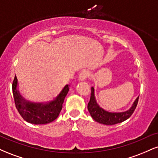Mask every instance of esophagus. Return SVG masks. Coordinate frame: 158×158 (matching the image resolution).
<instances>
[{"label":"esophagus","mask_w":158,"mask_h":158,"mask_svg":"<svg viewBox=\"0 0 158 158\" xmlns=\"http://www.w3.org/2000/svg\"><path fill=\"white\" fill-rule=\"evenodd\" d=\"M90 73L89 72L87 71V70H83L81 71L80 73H79V81H84L87 79L88 77H89Z\"/></svg>","instance_id":"esophagus-1"}]
</instances>
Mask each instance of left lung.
Masks as SVG:
<instances>
[{
    "label": "left lung",
    "instance_id": "8db88e82",
    "mask_svg": "<svg viewBox=\"0 0 158 158\" xmlns=\"http://www.w3.org/2000/svg\"><path fill=\"white\" fill-rule=\"evenodd\" d=\"M138 99L139 97L136 99L129 110L125 112H120V113H110L102 109L97 104L95 97H94V88L92 87L90 99L88 104V109L89 110L92 118L97 122L104 125H115L126 120L131 117L137 106Z\"/></svg>",
    "mask_w": 158,
    "mask_h": 158
}]
</instances>
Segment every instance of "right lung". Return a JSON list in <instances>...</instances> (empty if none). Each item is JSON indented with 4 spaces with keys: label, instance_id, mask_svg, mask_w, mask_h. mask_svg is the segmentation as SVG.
Instances as JSON below:
<instances>
[{
    "label": "right lung",
    "instance_id": "1",
    "mask_svg": "<svg viewBox=\"0 0 158 158\" xmlns=\"http://www.w3.org/2000/svg\"><path fill=\"white\" fill-rule=\"evenodd\" d=\"M16 76L12 82V94L16 109L27 122L35 125L47 124L57 118L62 108L64 98L68 93L69 85H65L61 93L54 100L48 103H34L23 99L17 90Z\"/></svg>",
    "mask_w": 158,
    "mask_h": 158
}]
</instances>
